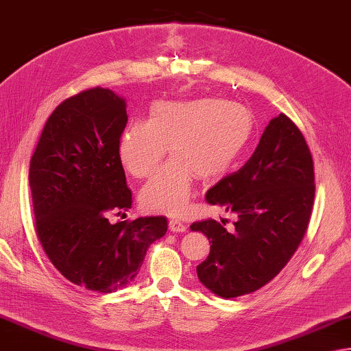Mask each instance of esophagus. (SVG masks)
<instances>
[{"mask_svg":"<svg viewBox=\"0 0 351 351\" xmlns=\"http://www.w3.org/2000/svg\"><path fill=\"white\" fill-rule=\"evenodd\" d=\"M169 230L174 233H183L186 232V226L178 219H169Z\"/></svg>","mask_w":351,"mask_h":351,"instance_id":"34e87169","label":"esophagus"}]
</instances>
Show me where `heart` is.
I'll return each mask as SVG.
<instances>
[{
  "instance_id": "heart-1",
  "label": "heart",
  "mask_w": 351,
  "mask_h": 351,
  "mask_svg": "<svg viewBox=\"0 0 351 351\" xmlns=\"http://www.w3.org/2000/svg\"><path fill=\"white\" fill-rule=\"evenodd\" d=\"M253 119L244 106L213 98L157 101L144 121L128 124L118 141L121 165L136 178L159 168L169 145L174 156L141 192L149 212L182 215L192 197L194 177L223 174L252 136Z\"/></svg>"
}]
</instances>
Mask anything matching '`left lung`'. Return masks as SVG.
<instances>
[{"mask_svg":"<svg viewBox=\"0 0 351 351\" xmlns=\"http://www.w3.org/2000/svg\"><path fill=\"white\" fill-rule=\"evenodd\" d=\"M313 198L311 149L300 128L280 113L245 165L206 192L207 203L233 212L236 221L233 232L215 219L191 226L212 244L197 267L199 282L213 294L234 298L273 280L304 238Z\"/></svg>","mask_w":351,"mask_h":351,"instance_id":"8db88e82","label":"left lung"}]
</instances>
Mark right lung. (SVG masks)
<instances>
[{"label": "right lung", "mask_w": 351, "mask_h": 351, "mask_svg": "<svg viewBox=\"0 0 351 351\" xmlns=\"http://www.w3.org/2000/svg\"><path fill=\"white\" fill-rule=\"evenodd\" d=\"M125 124L124 98L86 89L56 107L28 173L34 230L48 259L71 283L103 294L130 285L148 247L168 230L165 217L107 218L133 203L118 157Z\"/></svg>", "instance_id": "right-lung-1"}]
</instances>
